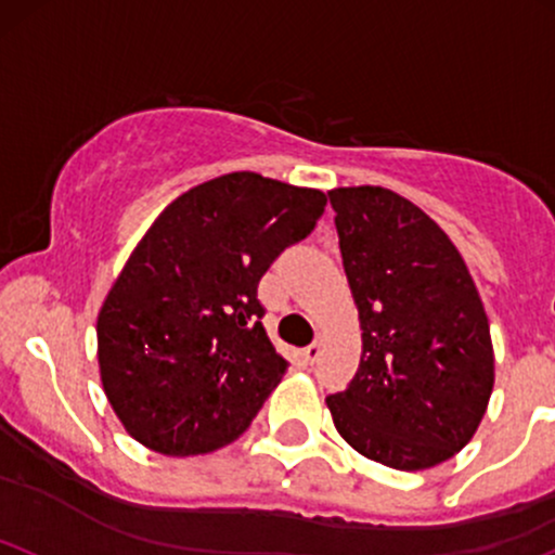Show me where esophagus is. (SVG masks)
Returning <instances> with one entry per match:
<instances>
[{
  "label": "esophagus",
  "instance_id": "34e87169",
  "mask_svg": "<svg viewBox=\"0 0 555 555\" xmlns=\"http://www.w3.org/2000/svg\"><path fill=\"white\" fill-rule=\"evenodd\" d=\"M322 348H324V337L317 335V340H313L311 346H308L306 351H302V359H306L308 364H313V361H317L319 356H322Z\"/></svg>",
  "mask_w": 555,
  "mask_h": 555
}]
</instances>
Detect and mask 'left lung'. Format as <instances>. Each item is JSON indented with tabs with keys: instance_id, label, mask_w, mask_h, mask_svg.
<instances>
[{
	"instance_id": "1",
	"label": "left lung",
	"mask_w": 555,
	"mask_h": 555,
	"mask_svg": "<svg viewBox=\"0 0 555 555\" xmlns=\"http://www.w3.org/2000/svg\"><path fill=\"white\" fill-rule=\"evenodd\" d=\"M361 361L326 396L356 452L396 470L444 463L474 439L494 385L489 319L463 255L417 204L380 185L332 189Z\"/></svg>"
}]
</instances>
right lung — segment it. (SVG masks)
Segmentation results:
<instances>
[{
	"label": "right lung",
	"mask_w": 555,
	"mask_h": 555,
	"mask_svg": "<svg viewBox=\"0 0 555 555\" xmlns=\"http://www.w3.org/2000/svg\"><path fill=\"white\" fill-rule=\"evenodd\" d=\"M324 204L317 189L231 172L154 220L98 313L103 390L132 439L189 457L249 428L289 366L262 330L258 282Z\"/></svg>",
	"instance_id": "obj_1"
}]
</instances>
